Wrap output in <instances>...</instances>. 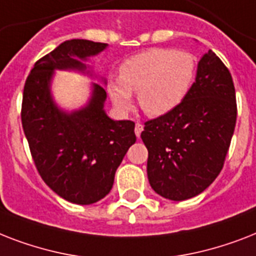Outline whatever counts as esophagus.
<instances>
[{
	"label": "esophagus",
	"mask_w": 256,
	"mask_h": 256,
	"mask_svg": "<svg viewBox=\"0 0 256 256\" xmlns=\"http://www.w3.org/2000/svg\"><path fill=\"white\" fill-rule=\"evenodd\" d=\"M142 130H144V124H140V122H136V138H140Z\"/></svg>",
	"instance_id": "obj_1"
}]
</instances>
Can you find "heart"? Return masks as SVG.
Instances as JSON below:
<instances>
[{
    "label": "heart",
    "instance_id": "obj_1",
    "mask_svg": "<svg viewBox=\"0 0 256 256\" xmlns=\"http://www.w3.org/2000/svg\"><path fill=\"white\" fill-rule=\"evenodd\" d=\"M195 76V61L186 52L148 49L128 58L120 78H112L108 92L116 110L126 112L132 92L148 116H160L178 108L187 96Z\"/></svg>",
    "mask_w": 256,
    "mask_h": 256
}]
</instances>
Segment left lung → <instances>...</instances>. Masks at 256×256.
Returning a JSON list of instances; mask_svg holds the SVG:
<instances>
[{"mask_svg":"<svg viewBox=\"0 0 256 256\" xmlns=\"http://www.w3.org/2000/svg\"><path fill=\"white\" fill-rule=\"evenodd\" d=\"M235 122L232 78L208 50L199 60L195 82L182 104L144 124L140 138L148 150L152 190L170 200L203 192L222 170Z\"/></svg>","mask_w":256,"mask_h":256,"instance_id":"obj_1","label":"left lung"}]
</instances>
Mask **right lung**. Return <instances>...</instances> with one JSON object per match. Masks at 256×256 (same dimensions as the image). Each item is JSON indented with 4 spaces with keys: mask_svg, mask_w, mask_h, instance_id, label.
<instances>
[{
    "mask_svg": "<svg viewBox=\"0 0 256 256\" xmlns=\"http://www.w3.org/2000/svg\"><path fill=\"white\" fill-rule=\"evenodd\" d=\"M108 46L88 40L62 42L36 62L24 88L22 128L38 172L56 194L76 204H92L110 192L116 168L136 144V124L106 114L104 86L92 82L88 102L66 110L54 100L51 82L56 70H69L106 85L86 62Z\"/></svg>",
    "mask_w": 256,
    "mask_h": 256,
    "instance_id": "1",
    "label": "right lung"
}]
</instances>
